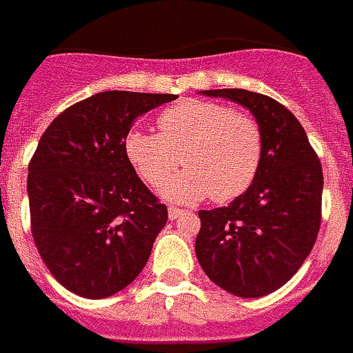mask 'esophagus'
I'll return each mask as SVG.
<instances>
[{
    "label": "esophagus",
    "mask_w": 353,
    "mask_h": 353,
    "mask_svg": "<svg viewBox=\"0 0 353 353\" xmlns=\"http://www.w3.org/2000/svg\"><path fill=\"white\" fill-rule=\"evenodd\" d=\"M181 214H184V211H182V209H176V207H169V219H171V221H176V219H179Z\"/></svg>",
    "instance_id": "esophagus-1"
}]
</instances>
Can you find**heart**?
Segmentation results:
<instances>
[{"label": "heart", "instance_id": "1", "mask_svg": "<svg viewBox=\"0 0 353 353\" xmlns=\"http://www.w3.org/2000/svg\"><path fill=\"white\" fill-rule=\"evenodd\" d=\"M157 129L159 134L129 131L123 150L152 188L161 186L181 163L186 167L165 184L163 197L169 201L196 203L211 196L226 203L245 194L259 172V123L224 104L182 101L159 114Z\"/></svg>", "mask_w": 353, "mask_h": 353}]
</instances>
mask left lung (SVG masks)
Instances as JSON below:
<instances>
[{
  "instance_id": "left-lung-1",
  "label": "left lung",
  "mask_w": 353,
  "mask_h": 353,
  "mask_svg": "<svg viewBox=\"0 0 353 353\" xmlns=\"http://www.w3.org/2000/svg\"><path fill=\"white\" fill-rule=\"evenodd\" d=\"M241 104L262 134V159L249 190L228 207L199 211L196 256L212 283L259 299L291 279L316 243L323 171L301 121L283 104L245 89L201 91Z\"/></svg>"
}]
</instances>
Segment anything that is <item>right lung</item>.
Wrapping results in <instances>:
<instances>
[{"mask_svg":"<svg viewBox=\"0 0 353 353\" xmlns=\"http://www.w3.org/2000/svg\"><path fill=\"white\" fill-rule=\"evenodd\" d=\"M176 94L104 91L54 117L28 165L32 236L54 279L85 299L134 281L167 224L123 142L137 117Z\"/></svg>","mask_w":353,"mask_h":353,"instance_id":"obj_1","label":"right lung"}]
</instances>
